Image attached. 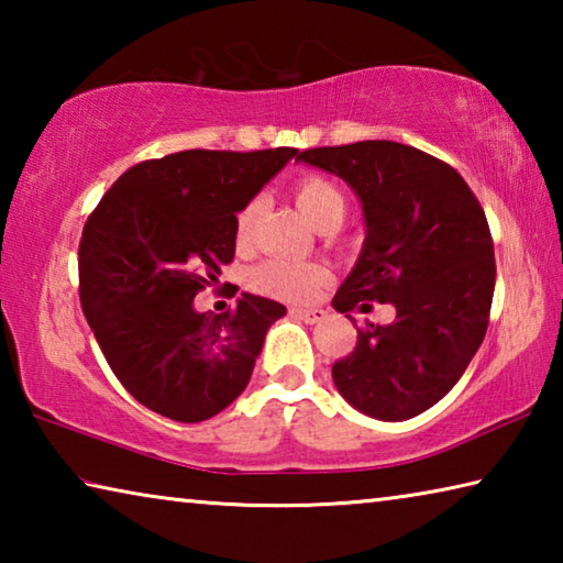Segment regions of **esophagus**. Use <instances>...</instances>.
<instances>
[{
  "label": "esophagus",
  "instance_id": "obj_1",
  "mask_svg": "<svg viewBox=\"0 0 563 563\" xmlns=\"http://www.w3.org/2000/svg\"><path fill=\"white\" fill-rule=\"evenodd\" d=\"M290 316L302 320V322H308V325H316V322H320L322 318L328 316V310H322V308H292Z\"/></svg>",
  "mask_w": 563,
  "mask_h": 563
}]
</instances>
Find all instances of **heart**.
Listing matches in <instances>:
<instances>
[{"instance_id": "b5f03b06", "label": "heart", "mask_w": 563, "mask_h": 563, "mask_svg": "<svg viewBox=\"0 0 563 563\" xmlns=\"http://www.w3.org/2000/svg\"><path fill=\"white\" fill-rule=\"evenodd\" d=\"M295 203L308 221L320 228L325 223H342L347 211V201L342 190L330 184L328 178L308 176L295 184ZM255 216H258V203H247L235 218V238L238 243H245L253 233ZM330 280V271L322 263L312 261H265L255 265L251 271L253 290L271 298L288 300V302H305L316 298L318 290Z\"/></svg>"}]
</instances>
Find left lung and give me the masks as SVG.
I'll return each instance as SVG.
<instances>
[{
    "instance_id": "1",
    "label": "left lung",
    "mask_w": 563,
    "mask_h": 563,
    "mask_svg": "<svg viewBox=\"0 0 563 563\" xmlns=\"http://www.w3.org/2000/svg\"><path fill=\"white\" fill-rule=\"evenodd\" d=\"M295 161L345 180L365 218L360 258L332 308L389 302V325L369 322L332 365L357 412L402 422L440 402L464 375L489 325L494 243L479 201L452 166L395 141L310 148ZM352 320V318H350Z\"/></svg>"
}]
</instances>
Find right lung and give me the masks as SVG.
<instances>
[{
  "instance_id": "1",
  "label": "right lung",
  "mask_w": 563,
  "mask_h": 563,
  "mask_svg": "<svg viewBox=\"0 0 563 563\" xmlns=\"http://www.w3.org/2000/svg\"><path fill=\"white\" fill-rule=\"evenodd\" d=\"M298 148L178 151L129 168L89 216L81 308L121 385L176 422H203L243 393L285 305L243 292L233 312L194 298L235 255V213Z\"/></svg>"
}]
</instances>
